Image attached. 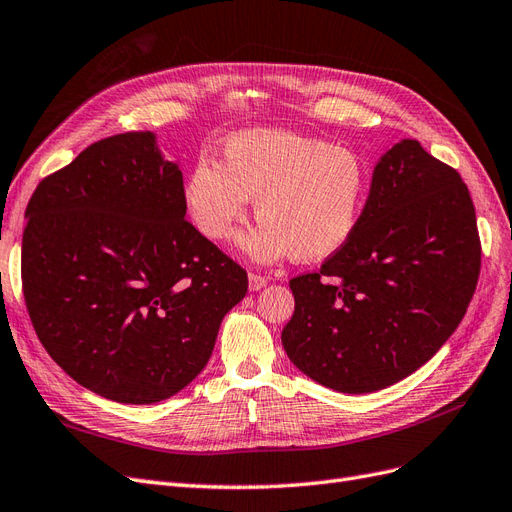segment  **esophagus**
Listing matches in <instances>:
<instances>
[{
    "label": "esophagus",
    "mask_w": 512,
    "mask_h": 512,
    "mask_svg": "<svg viewBox=\"0 0 512 512\" xmlns=\"http://www.w3.org/2000/svg\"><path fill=\"white\" fill-rule=\"evenodd\" d=\"M268 283H270L268 276H261V274H255V272L249 274V289L251 291H259V289L266 287Z\"/></svg>",
    "instance_id": "obj_1"
}]
</instances>
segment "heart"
I'll use <instances>...</instances> for the list:
<instances>
[{
  "instance_id": "b5f03b06",
  "label": "heart",
  "mask_w": 512,
  "mask_h": 512,
  "mask_svg": "<svg viewBox=\"0 0 512 512\" xmlns=\"http://www.w3.org/2000/svg\"><path fill=\"white\" fill-rule=\"evenodd\" d=\"M223 166L197 161L185 202L200 232L232 240L251 197L259 225L242 240L257 261L291 253L298 261L332 257L353 238L370 193L366 163L349 148L278 129H246L223 148Z\"/></svg>"
}]
</instances>
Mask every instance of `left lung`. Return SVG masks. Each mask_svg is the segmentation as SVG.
I'll return each mask as SVG.
<instances>
[{"instance_id":"1","label":"left lung","mask_w":512,"mask_h":512,"mask_svg":"<svg viewBox=\"0 0 512 512\" xmlns=\"http://www.w3.org/2000/svg\"><path fill=\"white\" fill-rule=\"evenodd\" d=\"M481 238L464 180L417 140L372 174L357 232L321 270L295 276L283 346L312 381L372 393L432 359L464 319Z\"/></svg>"}]
</instances>
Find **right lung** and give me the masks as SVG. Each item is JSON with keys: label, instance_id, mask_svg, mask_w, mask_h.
Returning <instances> with one entry per match:
<instances>
[{"label": "right lung", "instance_id": "obj_1", "mask_svg": "<svg viewBox=\"0 0 512 512\" xmlns=\"http://www.w3.org/2000/svg\"><path fill=\"white\" fill-rule=\"evenodd\" d=\"M183 172L151 131L87 146L27 204L21 278L44 349L102 398L153 404L204 370L249 289L185 219Z\"/></svg>", "mask_w": 512, "mask_h": 512}]
</instances>
